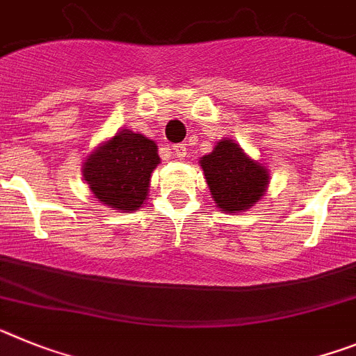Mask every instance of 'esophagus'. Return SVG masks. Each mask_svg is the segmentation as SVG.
Returning <instances> with one entry per match:
<instances>
[{
	"label": "esophagus",
	"instance_id": "esophagus-1",
	"mask_svg": "<svg viewBox=\"0 0 356 356\" xmlns=\"http://www.w3.org/2000/svg\"><path fill=\"white\" fill-rule=\"evenodd\" d=\"M172 150H174V156L179 157V159H184V157H186V154H188L186 145H175Z\"/></svg>",
	"mask_w": 356,
	"mask_h": 356
}]
</instances>
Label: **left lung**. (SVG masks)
Returning <instances> with one entry per match:
<instances>
[{"label": "left lung", "mask_w": 356, "mask_h": 356, "mask_svg": "<svg viewBox=\"0 0 356 356\" xmlns=\"http://www.w3.org/2000/svg\"><path fill=\"white\" fill-rule=\"evenodd\" d=\"M199 163L216 208L222 211H245L267 191L268 170L229 138L218 141L213 152L200 157Z\"/></svg>", "instance_id": "8db88e82"}]
</instances>
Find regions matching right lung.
I'll list each match as a JSON object with an SVG mask.
<instances>
[{"label":"right lung","mask_w":356,"mask_h":356,"mask_svg":"<svg viewBox=\"0 0 356 356\" xmlns=\"http://www.w3.org/2000/svg\"><path fill=\"white\" fill-rule=\"evenodd\" d=\"M157 145L143 134L122 129L88 156L82 168L95 199L118 211H138L147 200Z\"/></svg>","instance_id":"right-lung-1"}]
</instances>
